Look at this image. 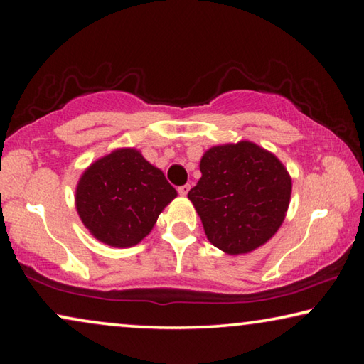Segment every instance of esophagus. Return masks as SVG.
<instances>
[{"mask_svg": "<svg viewBox=\"0 0 364 364\" xmlns=\"http://www.w3.org/2000/svg\"><path fill=\"white\" fill-rule=\"evenodd\" d=\"M189 189H191L189 184H184V186L178 188V193H180V196H186L189 193Z\"/></svg>", "mask_w": 364, "mask_h": 364, "instance_id": "obj_1", "label": "esophagus"}]
</instances>
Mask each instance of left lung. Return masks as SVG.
I'll use <instances>...</instances> for the list:
<instances>
[{"label": "left lung", "mask_w": 364, "mask_h": 364, "mask_svg": "<svg viewBox=\"0 0 364 364\" xmlns=\"http://www.w3.org/2000/svg\"><path fill=\"white\" fill-rule=\"evenodd\" d=\"M200 180L188 197L207 239L230 255L249 254L284 221L292 180L274 154L250 141L213 146L200 159Z\"/></svg>", "instance_id": "left-lung-1"}]
</instances>
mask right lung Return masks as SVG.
<instances>
[{"instance_id":"1","label":"right lung","mask_w":364,"mask_h":364,"mask_svg":"<svg viewBox=\"0 0 364 364\" xmlns=\"http://www.w3.org/2000/svg\"><path fill=\"white\" fill-rule=\"evenodd\" d=\"M176 189L132 147L112 151L91 164L75 191L77 212L97 239L112 247H132L151 232Z\"/></svg>"}]
</instances>
